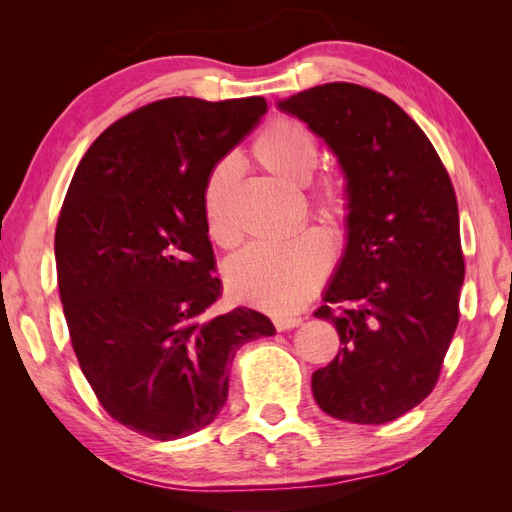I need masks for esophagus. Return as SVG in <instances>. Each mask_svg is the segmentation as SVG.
<instances>
[{"instance_id":"1","label":"esophagus","mask_w":512,"mask_h":512,"mask_svg":"<svg viewBox=\"0 0 512 512\" xmlns=\"http://www.w3.org/2000/svg\"><path fill=\"white\" fill-rule=\"evenodd\" d=\"M273 324H275V329H277V331H288V329L299 327V324H301V318H275V320H273Z\"/></svg>"}]
</instances>
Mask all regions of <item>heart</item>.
I'll return each mask as SVG.
<instances>
[{"label":"heart","mask_w":512,"mask_h":512,"mask_svg":"<svg viewBox=\"0 0 512 512\" xmlns=\"http://www.w3.org/2000/svg\"><path fill=\"white\" fill-rule=\"evenodd\" d=\"M254 156L273 177L294 185L312 179L320 162L316 134L292 117H277L260 132ZM239 166L235 158H222L211 166L200 192V211L207 235L220 245H232L235 230L228 220V194ZM309 205L339 237L350 218V190L344 177L322 175L309 190ZM331 241L318 228H305L284 243H256L226 262V284L232 297L288 316L301 309L324 282L331 267Z\"/></svg>","instance_id":"b5f03b06"}]
</instances>
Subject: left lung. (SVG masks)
Wrapping results in <instances>:
<instances>
[{"instance_id":"left-lung-1","label":"left lung","mask_w":512,"mask_h":512,"mask_svg":"<svg viewBox=\"0 0 512 512\" xmlns=\"http://www.w3.org/2000/svg\"><path fill=\"white\" fill-rule=\"evenodd\" d=\"M277 106L331 147L350 190L346 250L314 312L342 348L314 371V399L339 421H395L433 391L459 322L451 177L416 121L374 89L327 83Z\"/></svg>"}]
</instances>
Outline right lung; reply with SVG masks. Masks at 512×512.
I'll list each match as a JSON object with an SVG mask.
<instances>
[{"instance_id":"right-lung-1","label":"right lung","mask_w":512,"mask_h":512,"mask_svg":"<svg viewBox=\"0 0 512 512\" xmlns=\"http://www.w3.org/2000/svg\"><path fill=\"white\" fill-rule=\"evenodd\" d=\"M267 113L260 96L166 98L108 126L70 181L55 230L72 348L102 408L153 440L207 427L237 350L275 333L222 297L200 192L211 166Z\"/></svg>"}]
</instances>
